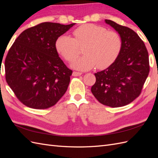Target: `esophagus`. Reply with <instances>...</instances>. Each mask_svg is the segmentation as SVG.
<instances>
[{"mask_svg": "<svg viewBox=\"0 0 158 158\" xmlns=\"http://www.w3.org/2000/svg\"><path fill=\"white\" fill-rule=\"evenodd\" d=\"M82 74V73H78V72H75V71L73 72V76H79Z\"/></svg>", "mask_w": 158, "mask_h": 158, "instance_id": "34e87169", "label": "esophagus"}]
</instances>
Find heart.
<instances>
[{"label":"heart","instance_id":"heart-1","mask_svg":"<svg viewBox=\"0 0 158 158\" xmlns=\"http://www.w3.org/2000/svg\"><path fill=\"white\" fill-rule=\"evenodd\" d=\"M73 37L63 35L55 41V48L66 60L73 62L80 53L79 47H84L82 56L72 64L79 70H88L95 66L103 69L111 66L120 53L122 41L117 33L106 28L85 24L73 32Z\"/></svg>","mask_w":158,"mask_h":158}]
</instances>
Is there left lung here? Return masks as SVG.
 I'll return each instance as SVG.
<instances>
[{
  "mask_svg": "<svg viewBox=\"0 0 158 158\" xmlns=\"http://www.w3.org/2000/svg\"><path fill=\"white\" fill-rule=\"evenodd\" d=\"M105 22L118 32L122 47L111 66L94 74L96 81L91 91L105 106L123 107L133 102L141 93L150 72L148 52L135 31L112 20Z\"/></svg>",
  "mask_w": 158,
  "mask_h": 158,
  "instance_id": "1",
  "label": "left lung"
}]
</instances>
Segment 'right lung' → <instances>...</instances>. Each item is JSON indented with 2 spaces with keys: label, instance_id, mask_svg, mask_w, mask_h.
Returning <instances> with one entry per match:
<instances>
[{
  "label": "right lung",
  "instance_id": "add662e5",
  "mask_svg": "<svg viewBox=\"0 0 158 158\" xmlns=\"http://www.w3.org/2000/svg\"><path fill=\"white\" fill-rule=\"evenodd\" d=\"M74 24L40 23L23 31L9 49L4 62L6 80L27 107L49 108L67 90L73 71L59 56L55 41Z\"/></svg>",
  "mask_w": 158,
  "mask_h": 158
}]
</instances>
